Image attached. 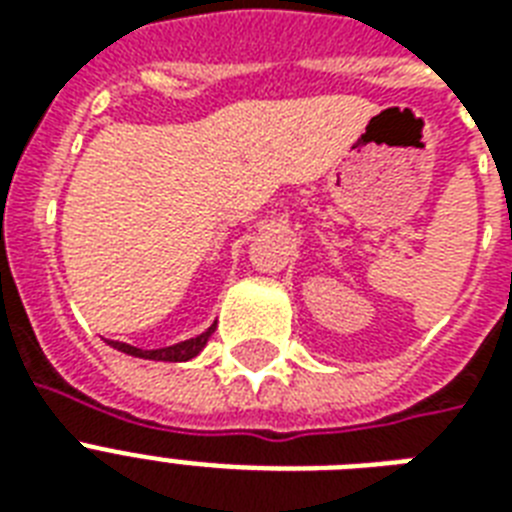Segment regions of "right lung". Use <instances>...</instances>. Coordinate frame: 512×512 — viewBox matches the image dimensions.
I'll return each instance as SVG.
<instances>
[{
	"mask_svg": "<svg viewBox=\"0 0 512 512\" xmlns=\"http://www.w3.org/2000/svg\"><path fill=\"white\" fill-rule=\"evenodd\" d=\"M215 327H209L204 335L193 337V340L177 342V345H170V348H159V350H140L132 348L127 342H111L116 350H122L127 356H138V358H151V361H188V358L199 356V350L207 345V340L212 337Z\"/></svg>",
	"mask_w": 512,
	"mask_h": 512,
	"instance_id": "add662e5",
	"label": "right lung"
}]
</instances>
